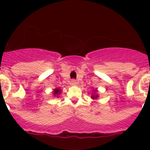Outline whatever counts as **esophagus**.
Segmentation results:
<instances>
[{
    "instance_id": "obj_1",
    "label": "esophagus",
    "mask_w": 150,
    "mask_h": 150,
    "mask_svg": "<svg viewBox=\"0 0 150 150\" xmlns=\"http://www.w3.org/2000/svg\"><path fill=\"white\" fill-rule=\"evenodd\" d=\"M76 83H77V82L75 79H72V81H71V84L72 85H75Z\"/></svg>"
}]
</instances>
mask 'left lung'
<instances>
[{
  "instance_id": "obj_1",
  "label": "left lung",
  "mask_w": 150,
  "mask_h": 150,
  "mask_svg": "<svg viewBox=\"0 0 150 150\" xmlns=\"http://www.w3.org/2000/svg\"><path fill=\"white\" fill-rule=\"evenodd\" d=\"M97 95H96V96H92V98H93V99H96V98H97Z\"/></svg>"
}]
</instances>
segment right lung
<instances>
[{
  "mask_svg": "<svg viewBox=\"0 0 150 150\" xmlns=\"http://www.w3.org/2000/svg\"><path fill=\"white\" fill-rule=\"evenodd\" d=\"M61 93V90H60L59 88H56L55 90H54V95H57V94H59V93Z\"/></svg>",
  "mask_w": 150,
  "mask_h": 150,
  "instance_id": "obj_1",
  "label": "right lung"
}]
</instances>
